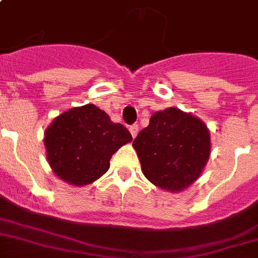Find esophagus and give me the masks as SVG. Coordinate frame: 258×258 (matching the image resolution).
Here are the masks:
<instances>
[{
	"label": "esophagus",
	"mask_w": 258,
	"mask_h": 258,
	"mask_svg": "<svg viewBox=\"0 0 258 258\" xmlns=\"http://www.w3.org/2000/svg\"><path fill=\"white\" fill-rule=\"evenodd\" d=\"M129 131H131V134H132V137L136 138V136L138 134V125H132L131 127H129Z\"/></svg>",
	"instance_id": "1"
}]
</instances>
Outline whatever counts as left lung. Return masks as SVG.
Returning <instances> with one entry per match:
<instances>
[{
  "mask_svg": "<svg viewBox=\"0 0 258 258\" xmlns=\"http://www.w3.org/2000/svg\"><path fill=\"white\" fill-rule=\"evenodd\" d=\"M133 147L149 181L168 192H181L200 177L208 163L210 132L193 114L167 108L151 116Z\"/></svg>",
  "mask_w": 258,
  "mask_h": 258,
  "instance_id": "1",
  "label": "left lung"
}]
</instances>
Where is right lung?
I'll return each instance as SVG.
<instances>
[{
	"instance_id": "1",
	"label": "right lung",
	"mask_w": 258,
	"mask_h": 258,
	"mask_svg": "<svg viewBox=\"0 0 258 258\" xmlns=\"http://www.w3.org/2000/svg\"><path fill=\"white\" fill-rule=\"evenodd\" d=\"M53 172L72 185L91 184L109 168L112 155L131 142L124 125L94 104L76 107L57 116L44 134Z\"/></svg>"
}]
</instances>
